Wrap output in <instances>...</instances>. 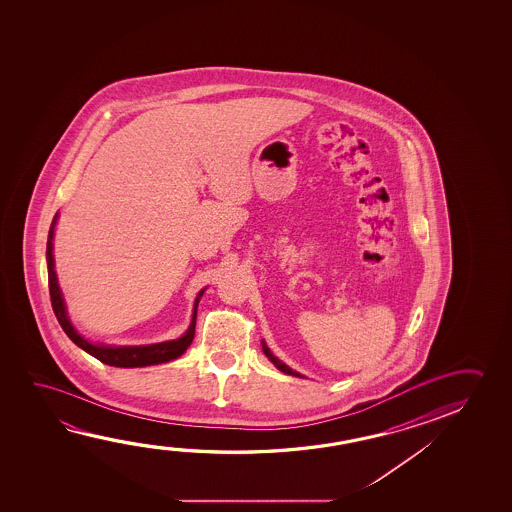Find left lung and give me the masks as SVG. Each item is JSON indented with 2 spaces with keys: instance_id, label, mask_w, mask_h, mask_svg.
I'll return each instance as SVG.
<instances>
[{
  "instance_id": "left-lung-1",
  "label": "left lung",
  "mask_w": 512,
  "mask_h": 512,
  "mask_svg": "<svg viewBox=\"0 0 512 512\" xmlns=\"http://www.w3.org/2000/svg\"><path fill=\"white\" fill-rule=\"evenodd\" d=\"M262 350L266 353V357H268L269 361L273 362L282 373H285V375H293V377H300V373H296V371H293L289 366H285L284 362L278 361L277 357L271 353V350H269L264 341H262Z\"/></svg>"
}]
</instances>
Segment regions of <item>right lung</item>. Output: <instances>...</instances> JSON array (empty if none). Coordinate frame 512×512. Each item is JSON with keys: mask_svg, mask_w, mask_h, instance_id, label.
Here are the masks:
<instances>
[{"mask_svg": "<svg viewBox=\"0 0 512 512\" xmlns=\"http://www.w3.org/2000/svg\"><path fill=\"white\" fill-rule=\"evenodd\" d=\"M55 223L57 216L51 223L50 234H48V244H46V260H48V284H50L51 307L55 316L59 319L60 327L68 334L69 339L80 346L84 352L96 357L98 361L116 368H143V366H153V364H162L180 357L182 353L193 343L194 327H196V309L198 302L202 298L203 291L198 293V298L194 302L193 319L191 325L187 328L184 336L178 337L175 341H166V343L146 344V346H107V344L89 343L87 339L76 332L75 327L71 325L60 291L59 280L55 273V259H53V232H55Z\"/></svg>", "mask_w": 512, "mask_h": 512, "instance_id": "1", "label": "right lung"}]
</instances>
